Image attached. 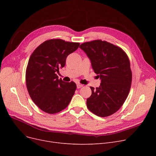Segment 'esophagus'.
<instances>
[{"label": "esophagus", "instance_id": "esophagus-1", "mask_svg": "<svg viewBox=\"0 0 156 156\" xmlns=\"http://www.w3.org/2000/svg\"><path fill=\"white\" fill-rule=\"evenodd\" d=\"M76 87H77V88H81V87H83V85L80 84V83H78V84L76 85Z\"/></svg>", "mask_w": 156, "mask_h": 156}]
</instances>
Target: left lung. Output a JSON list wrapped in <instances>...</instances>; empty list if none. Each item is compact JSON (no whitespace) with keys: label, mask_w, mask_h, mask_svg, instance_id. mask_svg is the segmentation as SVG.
Here are the masks:
<instances>
[{"label":"left lung","mask_w":156,"mask_h":156,"mask_svg":"<svg viewBox=\"0 0 156 156\" xmlns=\"http://www.w3.org/2000/svg\"><path fill=\"white\" fill-rule=\"evenodd\" d=\"M80 48L101 80L99 87H90L87 108L98 116H111L124 104L131 88L132 73L128 57L120 47L101 40L83 43Z\"/></svg>","instance_id":"1"}]
</instances>
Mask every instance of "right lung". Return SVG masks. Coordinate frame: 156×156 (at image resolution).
Instances as JSON below:
<instances>
[{"label":"right lung","mask_w":156,"mask_h":156,"mask_svg":"<svg viewBox=\"0 0 156 156\" xmlns=\"http://www.w3.org/2000/svg\"><path fill=\"white\" fill-rule=\"evenodd\" d=\"M79 45V43L51 39L40 44L31 55L26 70L27 87L32 101L43 111L55 114L69 104L76 85L59 79L56 73L64 66L68 55Z\"/></svg>","instance_id":"obj_1"}]
</instances>
